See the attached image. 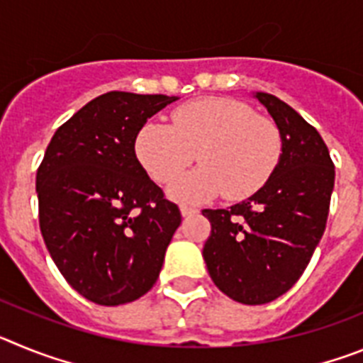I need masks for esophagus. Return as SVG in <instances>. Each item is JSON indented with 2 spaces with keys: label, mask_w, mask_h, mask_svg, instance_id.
<instances>
[{
  "label": "esophagus",
  "mask_w": 363,
  "mask_h": 363,
  "mask_svg": "<svg viewBox=\"0 0 363 363\" xmlns=\"http://www.w3.org/2000/svg\"><path fill=\"white\" fill-rule=\"evenodd\" d=\"M179 213H182V216L187 218V216H192V214H196L198 209H194V207H189V205H179Z\"/></svg>",
  "instance_id": "esophagus-1"
}]
</instances>
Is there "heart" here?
Instances as JSON below:
<instances>
[{
    "mask_svg": "<svg viewBox=\"0 0 363 363\" xmlns=\"http://www.w3.org/2000/svg\"><path fill=\"white\" fill-rule=\"evenodd\" d=\"M134 150L149 176L169 184L200 160L196 171L171 185L176 200L203 201L220 192L229 200L251 196L277 169L281 152L277 125L230 98H203L172 112V125L147 121Z\"/></svg>",
    "mask_w": 363,
    "mask_h": 363,
    "instance_id": "obj_1",
    "label": "heart"
}]
</instances>
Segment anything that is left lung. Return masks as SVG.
Returning a JSON list of instances; mask_svg holds the SVG:
<instances>
[{"label":"left lung","mask_w":363,"mask_h":363,"mask_svg":"<svg viewBox=\"0 0 363 363\" xmlns=\"http://www.w3.org/2000/svg\"><path fill=\"white\" fill-rule=\"evenodd\" d=\"M281 140L277 169L251 198L201 211L211 221L203 259L221 293L245 306L277 300L306 271L325 230L335 165L318 130L293 107L255 92Z\"/></svg>","instance_id":"obj_1"}]
</instances>
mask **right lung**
I'll use <instances>...</instances> for the list:
<instances>
[{
	"label": "right lung",
	"instance_id": "1",
	"mask_svg": "<svg viewBox=\"0 0 363 363\" xmlns=\"http://www.w3.org/2000/svg\"><path fill=\"white\" fill-rule=\"evenodd\" d=\"M178 96L112 91L56 130L36 174L45 245L72 289L98 306H121L150 291L178 205L138 162L134 142L150 116Z\"/></svg>",
	"mask_w": 363,
	"mask_h": 363
}]
</instances>
